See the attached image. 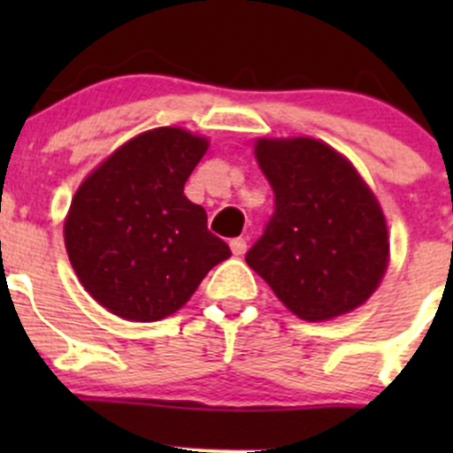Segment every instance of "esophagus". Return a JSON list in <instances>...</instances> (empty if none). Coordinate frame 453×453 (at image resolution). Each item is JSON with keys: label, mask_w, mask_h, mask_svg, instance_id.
I'll use <instances>...</instances> for the list:
<instances>
[{"label": "esophagus", "mask_w": 453, "mask_h": 453, "mask_svg": "<svg viewBox=\"0 0 453 453\" xmlns=\"http://www.w3.org/2000/svg\"><path fill=\"white\" fill-rule=\"evenodd\" d=\"M230 248H232V254L241 256V254H245V250H248V241H245L243 236H239V239H232Z\"/></svg>", "instance_id": "obj_1"}]
</instances>
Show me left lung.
I'll use <instances>...</instances> for the list:
<instances>
[{"instance_id":"obj_1","label":"left lung","mask_w":453,"mask_h":453,"mask_svg":"<svg viewBox=\"0 0 453 453\" xmlns=\"http://www.w3.org/2000/svg\"><path fill=\"white\" fill-rule=\"evenodd\" d=\"M273 190L272 219L245 254L280 303L309 322L362 307L388 267V226L353 164L313 138L254 146Z\"/></svg>"}]
</instances>
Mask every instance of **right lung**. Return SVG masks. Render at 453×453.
Returning a JSON list of instances; mask_svg holds the SVG:
<instances>
[{
    "label": "right lung",
    "instance_id": "1",
    "mask_svg": "<svg viewBox=\"0 0 453 453\" xmlns=\"http://www.w3.org/2000/svg\"><path fill=\"white\" fill-rule=\"evenodd\" d=\"M208 140L159 127L113 150L79 186L65 250L87 294L118 318L157 322L184 307L205 273L230 258L184 184Z\"/></svg>",
    "mask_w": 453,
    "mask_h": 453
}]
</instances>
